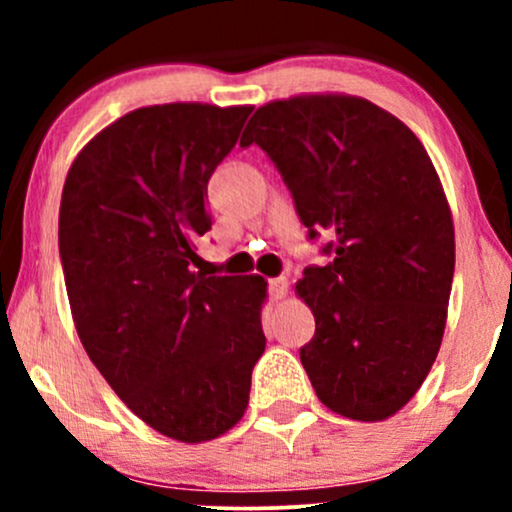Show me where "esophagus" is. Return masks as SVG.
<instances>
[{
    "mask_svg": "<svg viewBox=\"0 0 512 512\" xmlns=\"http://www.w3.org/2000/svg\"><path fill=\"white\" fill-rule=\"evenodd\" d=\"M286 293H289V281H286V276H276V279H269V296L276 298H284Z\"/></svg>",
    "mask_w": 512,
    "mask_h": 512,
    "instance_id": "esophagus-1",
    "label": "esophagus"
}]
</instances>
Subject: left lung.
Masks as SVG:
<instances>
[{
	"instance_id": "8db88e82",
	"label": "left lung",
	"mask_w": 512,
	"mask_h": 512,
	"mask_svg": "<svg viewBox=\"0 0 512 512\" xmlns=\"http://www.w3.org/2000/svg\"><path fill=\"white\" fill-rule=\"evenodd\" d=\"M257 144L320 252L296 284L315 315L301 363L346 419L383 421L416 395L443 342L455 231L436 168L395 115L354 96H298L257 110Z\"/></svg>"
}]
</instances>
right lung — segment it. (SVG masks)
<instances>
[{
	"instance_id": "add662e5",
	"label": "right lung",
	"mask_w": 512,
	"mask_h": 512,
	"mask_svg": "<svg viewBox=\"0 0 512 512\" xmlns=\"http://www.w3.org/2000/svg\"><path fill=\"white\" fill-rule=\"evenodd\" d=\"M252 108L168 103L84 146L60 204V260L88 358L144 424L182 443L245 414L264 344L262 276L192 272L209 178Z\"/></svg>"
}]
</instances>
